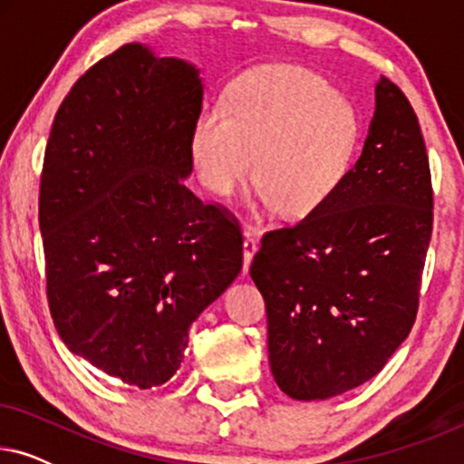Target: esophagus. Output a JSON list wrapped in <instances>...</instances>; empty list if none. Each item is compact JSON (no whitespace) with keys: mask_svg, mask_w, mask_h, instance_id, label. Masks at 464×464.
Returning <instances> with one entry per match:
<instances>
[{"mask_svg":"<svg viewBox=\"0 0 464 464\" xmlns=\"http://www.w3.org/2000/svg\"><path fill=\"white\" fill-rule=\"evenodd\" d=\"M256 251H257L256 238H253L249 232H245V240H243V257H245L243 272H245V275H246V270H249V266L253 262V256H256Z\"/></svg>","mask_w":464,"mask_h":464,"instance_id":"esophagus-1","label":"esophagus"}]
</instances>
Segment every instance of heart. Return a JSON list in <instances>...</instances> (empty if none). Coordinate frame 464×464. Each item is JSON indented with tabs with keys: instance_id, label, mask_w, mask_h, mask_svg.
<instances>
[{
	"instance_id": "obj_1",
	"label": "heart",
	"mask_w": 464,
	"mask_h": 464,
	"mask_svg": "<svg viewBox=\"0 0 464 464\" xmlns=\"http://www.w3.org/2000/svg\"><path fill=\"white\" fill-rule=\"evenodd\" d=\"M359 139V111L344 94L308 69L275 63L237 78L230 105L202 107L189 151L208 192L232 194L257 167L259 205L306 218L344 183Z\"/></svg>"
}]
</instances>
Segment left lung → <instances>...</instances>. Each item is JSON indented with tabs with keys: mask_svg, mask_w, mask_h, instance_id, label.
Returning <instances> with one entry per match:
<instances>
[{
	"mask_svg": "<svg viewBox=\"0 0 464 464\" xmlns=\"http://www.w3.org/2000/svg\"><path fill=\"white\" fill-rule=\"evenodd\" d=\"M433 232L420 124L384 75L359 160L325 205L266 232L251 278L268 314V357L291 399L367 382L408 338Z\"/></svg>",
	"mask_w": 464,
	"mask_h": 464,
	"instance_id": "left-lung-1",
	"label": "left lung"
}]
</instances>
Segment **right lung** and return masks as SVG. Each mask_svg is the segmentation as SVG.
<instances>
[{"label":"right lung","mask_w":464,"mask_h":464,"mask_svg":"<svg viewBox=\"0 0 464 464\" xmlns=\"http://www.w3.org/2000/svg\"><path fill=\"white\" fill-rule=\"evenodd\" d=\"M200 110L192 63L126 44L63 99L44 156L40 230L56 332L139 389L173 378L189 325L243 268L238 221L183 183Z\"/></svg>","instance_id":"obj_1"}]
</instances>
